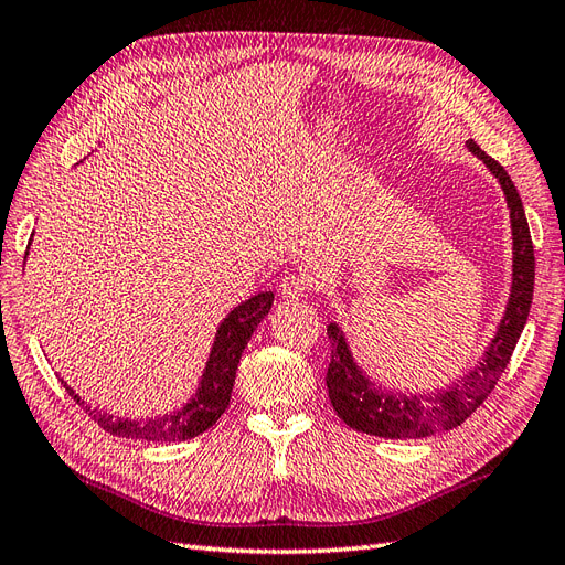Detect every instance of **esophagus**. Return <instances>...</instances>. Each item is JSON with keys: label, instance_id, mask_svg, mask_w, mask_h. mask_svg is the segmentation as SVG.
<instances>
[{"label": "esophagus", "instance_id": "1", "mask_svg": "<svg viewBox=\"0 0 565 565\" xmlns=\"http://www.w3.org/2000/svg\"><path fill=\"white\" fill-rule=\"evenodd\" d=\"M306 292H309V282H306V278H299V276L282 278V282H280V297L285 301H299Z\"/></svg>", "mask_w": 565, "mask_h": 565}]
</instances>
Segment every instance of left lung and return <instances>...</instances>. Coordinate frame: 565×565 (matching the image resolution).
<instances>
[{
    "label": "left lung",
    "mask_w": 565,
    "mask_h": 565,
    "mask_svg": "<svg viewBox=\"0 0 565 565\" xmlns=\"http://www.w3.org/2000/svg\"><path fill=\"white\" fill-rule=\"evenodd\" d=\"M467 148L498 179L507 200L511 243H514L511 245V249H514L511 252L514 254L511 262L514 264H511V289L504 316L498 324V332H494L492 341L486 347L481 361L455 384L436 388L431 393H405L374 384L363 367L355 363L344 332L339 330L337 322H330L328 337L332 344V358L328 367V393L341 422L349 424L355 431L380 438H426L436 431L455 429L488 398V393L498 384L525 328L530 303H533L535 254L523 202L514 181L509 179L498 160L486 156L473 141H469Z\"/></svg>",
    "instance_id": "8db88e82"
}]
</instances>
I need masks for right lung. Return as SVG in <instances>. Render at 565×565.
<instances>
[{
    "mask_svg": "<svg viewBox=\"0 0 565 565\" xmlns=\"http://www.w3.org/2000/svg\"><path fill=\"white\" fill-rule=\"evenodd\" d=\"M270 306H273V292L268 289V292H259L249 297L247 301L237 303L235 309L221 320L210 358H207V365H204V372L193 393V398L183 407H177L174 413L143 417V419L119 417L108 413V409L87 405L63 380L61 384L77 401V405L84 407V413H87L100 429H106L113 436L148 440V443H177V440L195 438L202 431H207L210 426H214L216 419L226 413L243 351L247 347V341L252 339L256 324L268 316Z\"/></svg>",
    "mask_w": 565,
    "mask_h": 565,
    "instance_id": "obj_1",
    "label": "right lung"
}]
</instances>
